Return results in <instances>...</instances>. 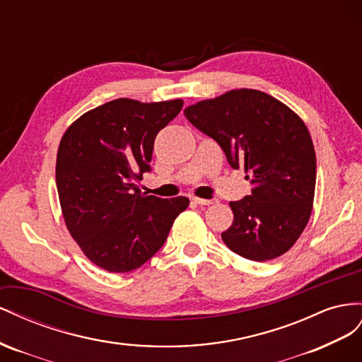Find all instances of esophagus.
<instances>
[{"mask_svg": "<svg viewBox=\"0 0 362 362\" xmlns=\"http://www.w3.org/2000/svg\"><path fill=\"white\" fill-rule=\"evenodd\" d=\"M192 202L195 204H200V206H209V204L215 203V200H212V199H199V197H194Z\"/></svg>", "mask_w": 362, "mask_h": 362, "instance_id": "esophagus-1", "label": "esophagus"}]
</instances>
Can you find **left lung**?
<instances>
[{
    "label": "left lung",
    "instance_id": "1",
    "mask_svg": "<svg viewBox=\"0 0 362 362\" xmlns=\"http://www.w3.org/2000/svg\"><path fill=\"white\" fill-rule=\"evenodd\" d=\"M185 117L253 185L250 195L229 203L233 223L221 233L224 244L257 262L290 250L309 221L315 191L314 144L300 117L255 89L199 101Z\"/></svg>",
    "mask_w": 362,
    "mask_h": 362
}]
</instances>
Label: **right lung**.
I'll return each mask as SVG.
<instances>
[{"label":"right lung","instance_id":"obj_1","mask_svg":"<svg viewBox=\"0 0 362 362\" xmlns=\"http://www.w3.org/2000/svg\"><path fill=\"white\" fill-rule=\"evenodd\" d=\"M182 100L118 98L86 112L62 136L56 183L68 230L89 261L110 273L136 270L163 245L188 208L136 185L150 173L154 139L179 115Z\"/></svg>","mask_w":362,"mask_h":362}]
</instances>
